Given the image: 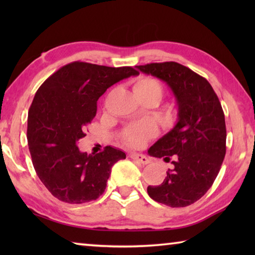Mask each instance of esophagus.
<instances>
[{
    "instance_id": "1",
    "label": "esophagus",
    "mask_w": 255,
    "mask_h": 255,
    "mask_svg": "<svg viewBox=\"0 0 255 255\" xmlns=\"http://www.w3.org/2000/svg\"><path fill=\"white\" fill-rule=\"evenodd\" d=\"M130 157L135 161H138L139 163L143 164V165H146V164L149 163V159L145 156L143 154H137V153H132L130 154Z\"/></svg>"
}]
</instances>
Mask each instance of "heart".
I'll use <instances>...</instances> for the list:
<instances>
[{
    "instance_id": "1",
    "label": "heart",
    "mask_w": 255,
    "mask_h": 255,
    "mask_svg": "<svg viewBox=\"0 0 255 255\" xmlns=\"http://www.w3.org/2000/svg\"><path fill=\"white\" fill-rule=\"evenodd\" d=\"M133 92L138 98L157 94L162 97L163 88L158 81L152 77H140L133 84ZM155 133L154 127L148 124H132L125 128L123 131V139L131 146H141L147 141Z\"/></svg>"
}]
</instances>
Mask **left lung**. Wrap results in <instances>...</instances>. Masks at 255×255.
<instances>
[{
    "instance_id": "8db88e82",
    "label": "left lung",
    "mask_w": 255,
    "mask_h": 255,
    "mask_svg": "<svg viewBox=\"0 0 255 255\" xmlns=\"http://www.w3.org/2000/svg\"><path fill=\"white\" fill-rule=\"evenodd\" d=\"M170 86L178 105V123L148 149L154 157L173 159V169L159 185H148L153 200L187 207L208 191L226 154L225 116L217 94L205 77L175 62L136 66Z\"/></svg>"
}]
</instances>
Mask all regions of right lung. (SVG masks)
<instances>
[{
  "instance_id": "obj_1",
  "label": "right lung",
  "mask_w": 255,
  "mask_h": 255,
  "mask_svg": "<svg viewBox=\"0 0 255 255\" xmlns=\"http://www.w3.org/2000/svg\"><path fill=\"white\" fill-rule=\"evenodd\" d=\"M138 74L130 66L73 62L50 75L34 94L28 114L30 155L37 175L58 200L84 204L105 192L111 167L126 154L111 146L88 154L76 144L96 117L99 98L111 85Z\"/></svg>"
}]
</instances>
